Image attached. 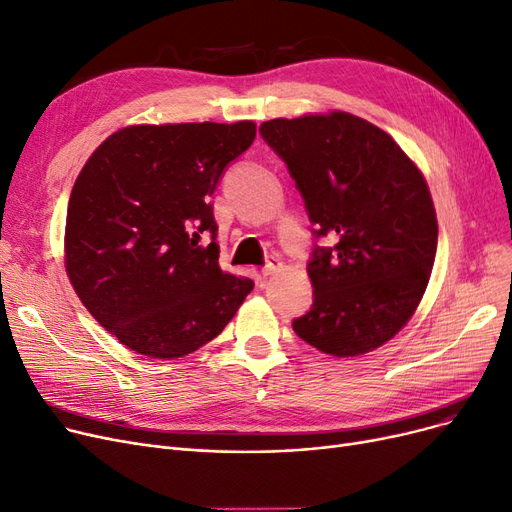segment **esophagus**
Here are the masks:
<instances>
[{"label":"esophagus","instance_id":"esophagus-1","mask_svg":"<svg viewBox=\"0 0 512 512\" xmlns=\"http://www.w3.org/2000/svg\"><path fill=\"white\" fill-rule=\"evenodd\" d=\"M279 269H281V262H279L277 258H271V260L262 267V275H264V277L275 275V273H279Z\"/></svg>","mask_w":512,"mask_h":512}]
</instances>
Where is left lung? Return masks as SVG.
<instances>
[{"mask_svg":"<svg viewBox=\"0 0 512 512\" xmlns=\"http://www.w3.org/2000/svg\"><path fill=\"white\" fill-rule=\"evenodd\" d=\"M285 161L313 235L311 311L294 332L317 351L357 357L391 340L410 321L437 254V214L416 163L384 130L332 111L260 126Z\"/></svg>","mask_w":512,"mask_h":512,"instance_id":"obj_1","label":"left lung"}]
</instances>
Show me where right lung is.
I'll return each instance as SVG.
<instances>
[{"instance_id":"obj_1","label":"right lung","mask_w":512,"mask_h":512,"mask_svg":"<svg viewBox=\"0 0 512 512\" xmlns=\"http://www.w3.org/2000/svg\"><path fill=\"white\" fill-rule=\"evenodd\" d=\"M254 138V121L128 126L81 168L67 210V275L128 349L185 357L216 338L252 292V279L218 267L210 197ZM201 232L211 233L208 246Z\"/></svg>"}]
</instances>
